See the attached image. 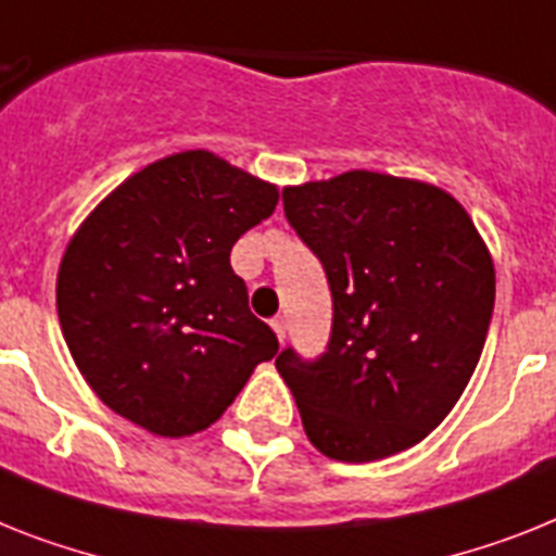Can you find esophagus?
Returning a JSON list of instances; mask_svg holds the SVG:
<instances>
[{
  "label": "esophagus",
  "instance_id": "1",
  "mask_svg": "<svg viewBox=\"0 0 556 556\" xmlns=\"http://www.w3.org/2000/svg\"><path fill=\"white\" fill-rule=\"evenodd\" d=\"M270 328H274V333H277L279 342H286L288 325H286V319H282V316H274V319H270Z\"/></svg>",
  "mask_w": 556,
  "mask_h": 556
}]
</instances>
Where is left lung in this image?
<instances>
[{
	"label": "left lung",
	"instance_id": "obj_1",
	"mask_svg": "<svg viewBox=\"0 0 556 556\" xmlns=\"http://www.w3.org/2000/svg\"><path fill=\"white\" fill-rule=\"evenodd\" d=\"M291 228L333 296L325 353L277 356L311 444L367 464L444 421L478 367L494 311V265L472 217L438 186L344 172L288 186Z\"/></svg>",
	"mask_w": 556,
	"mask_h": 556
}]
</instances>
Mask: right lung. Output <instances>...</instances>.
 Here are the masks:
<instances>
[{
  "instance_id": "right-lung-1",
  "label": "right lung",
  "mask_w": 556,
  "mask_h": 556,
  "mask_svg": "<svg viewBox=\"0 0 556 556\" xmlns=\"http://www.w3.org/2000/svg\"><path fill=\"white\" fill-rule=\"evenodd\" d=\"M277 200L274 184L191 149L135 172L81 223L55 307L106 407L152 435H194L277 356V333L251 314L228 260Z\"/></svg>"
}]
</instances>
